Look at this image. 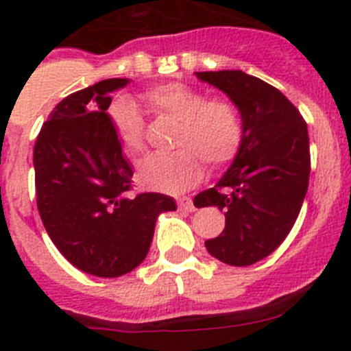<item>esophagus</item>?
Listing matches in <instances>:
<instances>
[{
	"label": "esophagus",
	"instance_id": "1",
	"mask_svg": "<svg viewBox=\"0 0 351 351\" xmlns=\"http://www.w3.org/2000/svg\"><path fill=\"white\" fill-rule=\"evenodd\" d=\"M178 206H179V209L188 210V213H193V210L197 209V207H195V204H193V200H191L190 197L179 198V200H178Z\"/></svg>",
	"mask_w": 351,
	"mask_h": 351
}]
</instances>
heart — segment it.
I'll return each mask as SVG.
<instances>
[{
  "label": "heart",
  "instance_id": "b5f03b06",
  "mask_svg": "<svg viewBox=\"0 0 351 351\" xmlns=\"http://www.w3.org/2000/svg\"><path fill=\"white\" fill-rule=\"evenodd\" d=\"M142 101L156 116L179 121L170 154L147 156L137 169V179L151 190L182 191L204 176V160L210 167L230 163L243 145L244 123L237 105L228 98H209L206 91L181 82L145 89ZM107 116L126 153L141 154L145 147V121L126 98L108 105Z\"/></svg>",
  "mask_w": 351,
  "mask_h": 351
}]
</instances>
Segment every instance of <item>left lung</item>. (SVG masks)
Instances as JSON below:
<instances>
[{
	"label": "left lung",
	"instance_id": "1",
	"mask_svg": "<svg viewBox=\"0 0 351 351\" xmlns=\"http://www.w3.org/2000/svg\"><path fill=\"white\" fill-rule=\"evenodd\" d=\"M197 77L237 105L244 138L230 169L193 204L225 210V230L206 247L214 258L246 267L271 255L299 216L311 170L308 125L280 89L258 77L241 70Z\"/></svg>",
	"mask_w": 351,
	"mask_h": 351
}]
</instances>
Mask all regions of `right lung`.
<instances>
[{"label":"right lung","instance_id":"add662e5","mask_svg":"<svg viewBox=\"0 0 351 351\" xmlns=\"http://www.w3.org/2000/svg\"><path fill=\"white\" fill-rule=\"evenodd\" d=\"M107 79L68 95L43 123L33 151L36 206L52 243L80 271L117 278L147 255L156 218L172 197L130 195L133 170L108 121Z\"/></svg>","mask_w":351,"mask_h":351}]
</instances>
